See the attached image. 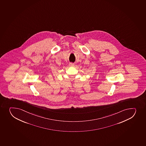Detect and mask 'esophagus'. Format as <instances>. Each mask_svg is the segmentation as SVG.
<instances>
[{
    "mask_svg": "<svg viewBox=\"0 0 146 146\" xmlns=\"http://www.w3.org/2000/svg\"><path fill=\"white\" fill-rule=\"evenodd\" d=\"M69 66H74L75 64H74V63H69Z\"/></svg>",
    "mask_w": 146,
    "mask_h": 146,
    "instance_id": "obj_1",
    "label": "esophagus"
}]
</instances>
